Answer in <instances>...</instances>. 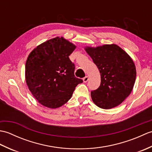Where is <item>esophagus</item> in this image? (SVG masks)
<instances>
[{
	"label": "esophagus",
	"mask_w": 152,
	"mask_h": 152,
	"mask_svg": "<svg viewBox=\"0 0 152 152\" xmlns=\"http://www.w3.org/2000/svg\"><path fill=\"white\" fill-rule=\"evenodd\" d=\"M88 80H89V78H88V76H85L84 77V78H83V82H88Z\"/></svg>",
	"instance_id": "obj_1"
}]
</instances>
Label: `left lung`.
Listing matches in <instances>:
<instances>
[{
    "label": "left lung",
    "mask_w": 152,
    "mask_h": 152,
    "mask_svg": "<svg viewBox=\"0 0 152 152\" xmlns=\"http://www.w3.org/2000/svg\"><path fill=\"white\" fill-rule=\"evenodd\" d=\"M101 74V85L91 92L93 102L102 109L120 104L130 95L136 79V67L131 57L115 44L86 47Z\"/></svg>",
    "instance_id": "obj_1"
}]
</instances>
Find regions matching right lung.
<instances>
[{"mask_svg":"<svg viewBox=\"0 0 152 152\" xmlns=\"http://www.w3.org/2000/svg\"><path fill=\"white\" fill-rule=\"evenodd\" d=\"M76 46L63 37L40 44L31 51L25 64V79L38 102L57 108L70 100L76 87L83 82L74 76L75 66L69 56Z\"/></svg>","mask_w":152,"mask_h":152,"instance_id":"1","label":"right lung"}]
</instances>
